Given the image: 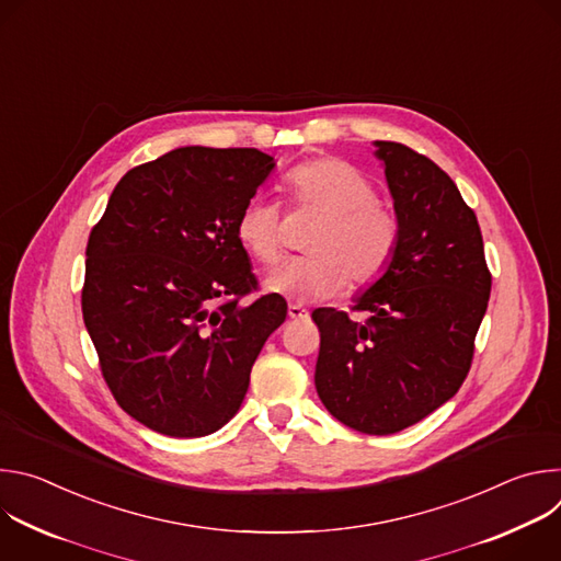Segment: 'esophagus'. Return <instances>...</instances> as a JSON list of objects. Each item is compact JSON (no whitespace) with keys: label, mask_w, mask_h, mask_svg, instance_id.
<instances>
[{"label":"esophagus","mask_w":561,"mask_h":561,"mask_svg":"<svg viewBox=\"0 0 561 561\" xmlns=\"http://www.w3.org/2000/svg\"><path fill=\"white\" fill-rule=\"evenodd\" d=\"M288 317H290V319H306V317H308V310L301 308L299 304H290V306H288Z\"/></svg>","instance_id":"34e87169"}]
</instances>
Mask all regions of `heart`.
<instances>
[{
  "label": "heart",
  "instance_id": "obj_1",
  "mask_svg": "<svg viewBox=\"0 0 561 561\" xmlns=\"http://www.w3.org/2000/svg\"><path fill=\"white\" fill-rule=\"evenodd\" d=\"M282 186L295 206L322 217L308 237L310 255L282 262L266 277V288L310 304L340 293L346 282L364 288L386 273L399 244V217L359 169L340 157H314L293 167ZM234 230L260 264L279 260L284 234L277 202L251 197Z\"/></svg>",
  "mask_w": 561,
  "mask_h": 561
}]
</instances>
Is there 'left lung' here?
I'll list each match as a JSON object with an SVG mask.
<instances>
[{
    "mask_svg": "<svg viewBox=\"0 0 561 561\" xmlns=\"http://www.w3.org/2000/svg\"><path fill=\"white\" fill-rule=\"evenodd\" d=\"M399 217L386 273L353 312L317 308L314 388L342 424L366 435L404 431L463 383L482 324L491 271L472 208L431 159L404 144L375 141Z\"/></svg>",
    "mask_w": 561,
    "mask_h": 561,
    "instance_id": "left-lung-1",
    "label": "left lung"
}]
</instances>
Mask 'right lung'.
<instances>
[{"instance_id":"right-lung-1","label":"right lung","mask_w":561,"mask_h":561,"mask_svg":"<svg viewBox=\"0 0 561 561\" xmlns=\"http://www.w3.org/2000/svg\"><path fill=\"white\" fill-rule=\"evenodd\" d=\"M275 162L257 148L186 146L130 169L87 247L82 314L115 402L169 437L219 431L286 319L260 295L237 215Z\"/></svg>"}]
</instances>
